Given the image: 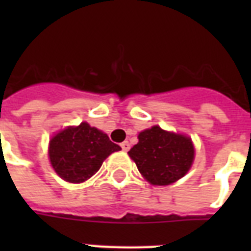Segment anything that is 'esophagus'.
Segmentation results:
<instances>
[{"mask_svg":"<svg viewBox=\"0 0 251 251\" xmlns=\"http://www.w3.org/2000/svg\"><path fill=\"white\" fill-rule=\"evenodd\" d=\"M121 149L124 150V151H129V150H130V143H129V142H122V143H121Z\"/></svg>","mask_w":251,"mask_h":251,"instance_id":"obj_1","label":"esophagus"}]
</instances>
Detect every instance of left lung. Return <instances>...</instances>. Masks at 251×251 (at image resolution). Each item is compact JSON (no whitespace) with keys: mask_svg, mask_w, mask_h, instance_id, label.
I'll return each instance as SVG.
<instances>
[{"mask_svg":"<svg viewBox=\"0 0 251 251\" xmlns=\"http://www.w3.org/2000/svg\"><path fill=\"white\" fill-rule=\"evenodd\" d=\"M138 139L139 142L129 151V156L152 185H169L190 169L194 160V146L189 137L152 126L142 131Z\"/></svg>","mask_w":251,"mask_h":251,"instance_id":"obj_1","label":"left lung"}]
</instances>
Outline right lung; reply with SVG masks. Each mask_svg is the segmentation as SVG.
<instances>
[{
  "label": "right lung",
  "instance_id": "add662e5",
  "mask_svg": "<svg viewBox=\"0 0 251 251\" xmlns=\"http://www.w3.org/2000/svg\"><path fill=\"white\" fill-rule=\"evenodd\" d=\"M121 147L96 127L82 122L62 130L49 142V159L53 169L68 182L79 183L91 178L102 161Z\"/></svg>",
  "mask_w": 251,
  "mask_h": 251
}]
</instances>
